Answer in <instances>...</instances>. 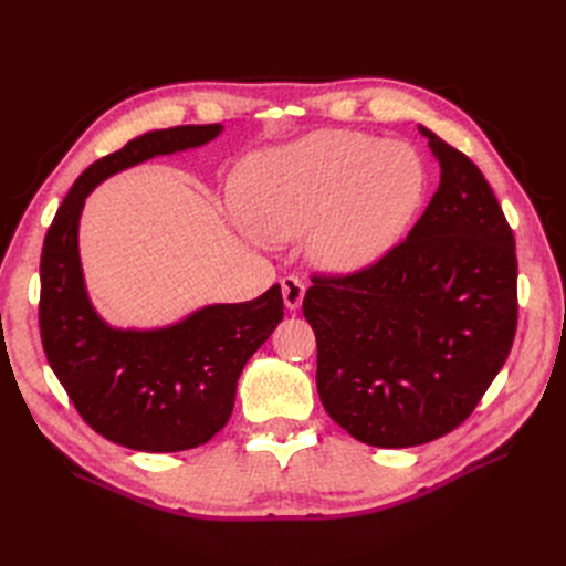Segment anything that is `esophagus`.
<instances>
[{
	"label": "esophagus",
	"instance_id": "1",
	"mask_svg": "<svg viewBox=\"0 0 566 566\" xmlns=\"http://www.w3.org/2000/svg\"><path fill=\"white\" fill-rule=\"evenodd\" d=\"M281 287H283V300H285L287 310H297V306L302 304V297H304V283H302V279L285 276L281 281Z\"/></svg>",
	"mask_w": 566,
	"mask_h": 566
}]
</instances>
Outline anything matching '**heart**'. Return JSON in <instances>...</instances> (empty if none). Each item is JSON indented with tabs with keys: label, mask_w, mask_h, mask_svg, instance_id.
<instances>
[{
	"label": "heart",
	"mask_w": 566,
	"mask_h": 566,
	"mask_svg": "<svg viewBox=\"0 0 566 566\" xmlns=\"http://www.w3.org/2000/svg\"><path fill=\"white\" fill-rule=\"evenodd\" d=\"M427 193L413 148L361 132H318L250 156L235 175L248 227L271 241L314 231V260L333 271L366 266L391 248Z\"/></svg>",
	"instance_id": "obj_1"
}]
</instances>
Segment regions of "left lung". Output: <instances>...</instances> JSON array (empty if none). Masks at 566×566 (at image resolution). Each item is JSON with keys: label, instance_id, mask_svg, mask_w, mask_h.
<instances>
[{"label": "left lung", "instance_id": "obj_1", "mask_svg": "<svg viewBox=\"0 0 566 566\" xmlns=\"http://www.w3.org/2000/svg\"><path fill=\"white\" fill-rule=\"evenodd\" d=\"M441 167L401 243L352 273H314L302 312L316 335L328 416L378 449L434 441L465 422L517 331L515 235L465 153L420 127Z\"/></svg>", "mask_w": 566, "mask_h": 566}]
</instances>
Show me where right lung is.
I'll list each match as a JSON object with an SVG mask.
<instances>
[{
	"mask_svg": "<svg viewBox=\"0 0 566 566\" xmlns=\"http://www.w3.org/2000/svg\"><path fill=\"white\" fill-rule=\"evenodd\" d=\"M221 125L136 136L92 163L46 231L40 260V335L46 361L82 420L119 447L177 453L210 441L231 418L248 358L283 318L281 285L241 304H212L163 331H113L84 293L77 224L84 198L119 169L208 144Z\"/></svg>",
	"mask_w": 566,
	"mask_h": 566,
	"instance_id": "1",
	"label": "right lung"
}]
</instances>
